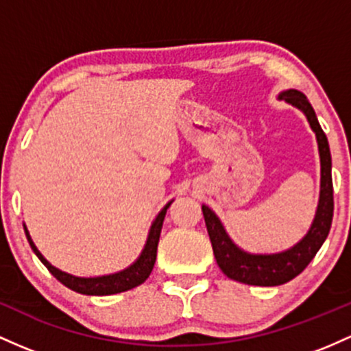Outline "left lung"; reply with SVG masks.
Masks as SVG:
<instances>
[{"label": "left lung", "mask_w": 351, "mask_h": 351, "mask_svg": "<svg viewBox=\"0 0 351 351\" xmlns=\"http://www.w3.org/2000/svg\"><path fill=\"white\" fill-rule=\"evenodd\" d=\"M278 99L293 106L305 114L310 128L315 132L320 156V195L315 217L308 232L290 249L277 252V254H250L240 249L230 239L223 227L222 220L217 217L210 207L202 206V214L206 219L208 237L212 242L215 261L220 270L232 280L247 285L275 287L290 282L305 270L312 258L324 245L328 237L333 219V184H332V156L325 132L322 131L312 104L305 94L297 89H287L278 94Z\"/></svg>", "instance_id": "8db88e82"}]
</instances>
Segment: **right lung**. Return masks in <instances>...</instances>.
I'll return each mask as SVG.
<instances>
[{
	"instance_id": "add662e5",
	"label": "right lung",
	"mask_w": 351,
	"mask_h": 351,
	"mask_svg": "<svg viewBox=\"0 0 351 351\" xmlns=\"http://www.w3.org/2000/svg\"><path fill=\"white\" fill-rule=\"evenodd\" d=\"M172 202H174V199H172L171 202L165 204L162 210L156 215L154 222H152L151 228H149V235H147V240H145L144 249L141 252L139 257L136 258V262H132L128 269L116 271V274L101 275V277H76V275L66 274V271L56 269V267L51 265V263L43 257L41 252H39L38 247L34 245L33 239H31L26 226H25V232H26L27 242H29L31 249H33L34 254H36V257L45 263L46 269H48L51 274H53L54 277L62 283V285H66L68 289L82 295H114V293L128 292V290H131L134 287L141 285V283L147 280V277L151 275L152 269H154L156 257H157V243H159L160 230H162L165 212H167V208L171 207Z\"/></svg>"
}]
</instances>
